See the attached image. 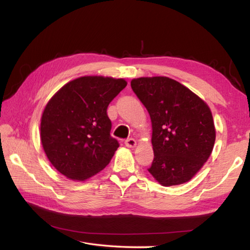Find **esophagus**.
<instances>
[{
	"label": "esophagus",
	"mask_w": 250,
	"mask_h": 250,
	"mask_svg": "<svg viewBox=\"0 0 250 250\" xmlns=\"http://www.w3.org/2000/svg\"><path fill=\"white\" fill-rule=\"evenodd\" d=\"M125 145H126V147H128V148H133V147H135V145H137V142H135V140L132 139V138L127 139V140L125 141Z\"/></svg>",
	"instance_id": "esophagus-1"
}]
</instances>
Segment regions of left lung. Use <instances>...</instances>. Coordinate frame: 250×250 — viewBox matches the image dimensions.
I'll return each mask as SVG.
<instances>
[{"label": "left lung", "mask_w": 250, "mask_h": 250, "mask_svg": "<svg viewBox=\"0 0 250 250\" xmlns=\"http://www.w3.org/2000/svg\"><path fill=\"white\" fill-rule=\"evenodd\" d=\"M130 84L152 123L154 158L148 171L165 187L187 183L213 151L216 130L209 107L168 77H142Z\"/></svg>", "instance_id": "1"}]
</instances>
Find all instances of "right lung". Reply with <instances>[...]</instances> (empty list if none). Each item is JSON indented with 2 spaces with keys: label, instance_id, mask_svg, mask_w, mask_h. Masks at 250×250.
I'll list each match as a JSON object with an SVG mask.
<instances>
[{
  "label": "right lung",
  "instance_id": "1",
  "mask_svg": "<svg viewBox=\"0 0 250 250\" xmlns=\"http://www.w3.org/2000/svg\"><path fill=\"white\" fill-rule=\"evenodd\" d=\"M126 85L124 79L84 76L51 98L42 112L41 139L57 171L83 181L109 164L119 142L110 135L107 107Z\"/></svg>",
  "mask_w": 250,
  "mask_h": 250
}]
</instances>
